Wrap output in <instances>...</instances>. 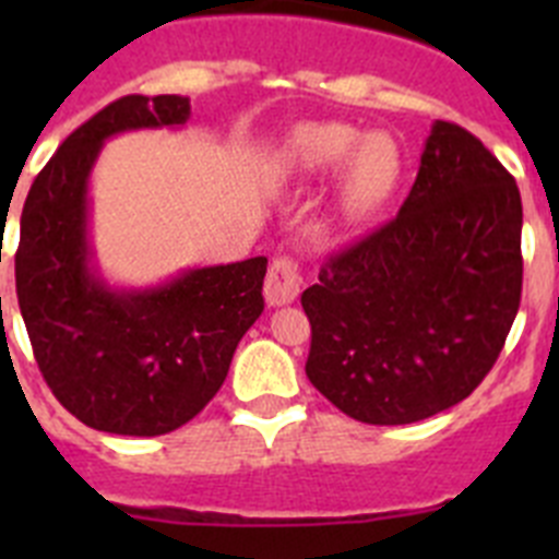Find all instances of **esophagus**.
<instances>
[{"label":"esophagus","instance_id":"obj_1","mask_svg":"<svg viewBox=\"0 0 559 559\" xmlns=\"http://www.w3.org/2000/svg\"><path fill=\"white\" fill-rule=\"evenodd\" d=\"M299 285H302V271L294 257H274L269 265V276H265V302L271 308L290 305L299 296Z\"/></svg>","mask_w":559,"mask_h":559}]
</instances>
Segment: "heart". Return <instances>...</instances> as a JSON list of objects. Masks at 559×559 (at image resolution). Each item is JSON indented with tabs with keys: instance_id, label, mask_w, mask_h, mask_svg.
I'll return each instance as SVG.
<instances>
[{
	"instance_id": "1",
	"label": "heart",
	"mask_w": 559,
	"mask_h": 559,
	"mask_svg": "<svg viewBox=\"0 0 559 559\" xmlns=\"http://www.w3.org/2000/svg\"><path fill=\"white\" fill-rule=\"evenodd\" d=\"M296 165L308 173H328L344 165L341 204L353 218H367L392 199L403 159L389 133L360 136L355 128L324 122L308 126L294 140Z\"/></svg>"
}]
</instances>
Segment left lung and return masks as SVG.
Returning a JSON list of instances; mask_svg holds the SVG:
<instances>
[{"instance_id": "left-lung-1", "label": "left lung", "mask_w": 559, "mask_h": 559, "mask_svg": "<svg viewBox=\"0 0 559 559\" xmlns=\"http://www.w3.org/2000/svg\"><path fill=\"white\" fill-rule=\"evenodd\" d=\"M521 226L501 162L471 131L433 122L397 218L330 257L302 294L310 383L369 426L462 403L515 322Z\"/></svg>"}]
</instances>
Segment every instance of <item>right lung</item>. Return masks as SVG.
<instances>
[{
    "instance_id": "add662e5",
    "label": "right lung",
    "mask_w": 559,
    "mask_h": 559,
    "mask_svg": "<svg viewBox=\"0 0 559 559\" xmlns=\"http://www.w3.org/2000/svg\"><path fill=\"white\" fill-rule=\"evenodd\" d=\"M181 95H128L72 131L22 210L16 294L33 355L61 406L88 428L159 437L224 386L231 355L263 313L269 260L181 271L153 288H111L88 240V179L103 142L181 128Z\"/></svg>"
}]
</instances>
